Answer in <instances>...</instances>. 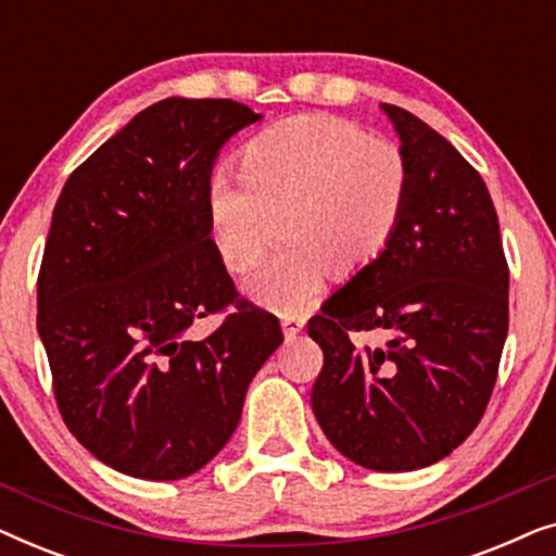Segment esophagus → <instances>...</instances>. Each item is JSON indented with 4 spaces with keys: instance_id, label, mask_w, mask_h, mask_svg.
Here are the masks:
<instances>
[{
    "instance_id": "esophagus-1",
    "label": "esophagus",
    "mask_w": 556,
    "mask_h": 556,
    "mask_svg": "<svg viewBox=\"0 0 556 556\" xmlns=\"http://www.w3.org/2000/svg\"><path fill=\"white\" fill-rule=\"evenodd\" d=\"M280 326H283L286 339L293 341L303 331V326H306V318H303V316H283V321H280Z\"/></svg>"
}]
</instances>
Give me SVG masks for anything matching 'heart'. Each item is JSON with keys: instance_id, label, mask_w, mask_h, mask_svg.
Instances as JSON below:
<instances>
[{"instance_id": "obj_1", "label": "heart", "mask_w": 556, "mask_h": 556, "mask_svg": "<svg viewBox=\"0 0 556 556\" xmlns=\"http://www.w3.org/2000/svg\"><path fill=\"white\" fill-rule=\"evenodd\" d=\"M409 169L397 147L369 139L352 121L299 116L255 134L240 151V179L215 172L204 187L212 245L227 270L245 273L280 235L288 245L245 278V293L299 314L326 270L354 276L397 232Z\"/></svg>"}]
</instances>
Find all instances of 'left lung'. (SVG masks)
<instances>
[{"mask_svg": "<svg viewBox=\"0 0 556 556\" xmlns=\"http://www.w3.org/2000/svg\"><path fill=\"white\" fill-rule=\"evenodd\" d=\"M379 109L409 169L405 212L384 253L308 321L324 352L311 407L344 458L402 473L443 460L483 417L508 333V265L481 174L409 111Z\"/></svg>", "mask_w": 556, "mask_h": 556, "instance_id": "1", "label": "left lung"}]
</instances>
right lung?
<instances>
[{
  "instance_id": "1",
  "label": "right lung",
  "mask_w": 556,
  "mask_h": 556,
  "mask_svg": "<svg viewBox=\"0 0 556 556\" xmlns=\"http://www.w3.org/2000/svg\"><path fill=\"white\" fill-rule=\"evenodd\" d=\"M261 113L166 98L65 181L37 280V331L60 415L118 473L177 481L232 438L248 387L283 344L240 301L210 240L204 187L219 149ZM236 308L204 340V315Z\"/></svg>"
}]
</instances>
